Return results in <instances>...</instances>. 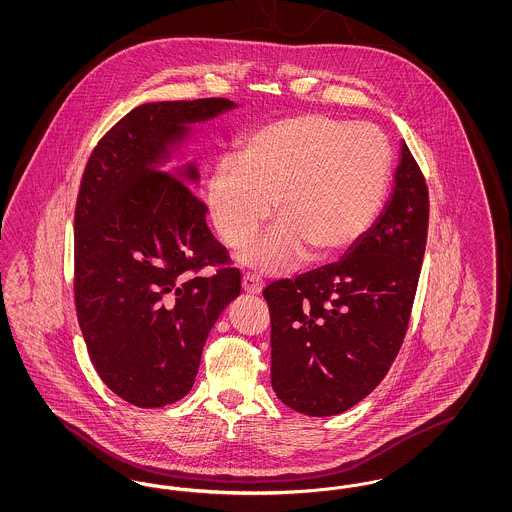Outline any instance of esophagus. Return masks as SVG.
<instances>
[{
  "label": "esophagus",
  "instance_id": "obj_1",
  "mask_svg": "<svg viewBox=\"0 0 512 512\" xmlns=\"http://www.w3.org/2000/svg\"><path fill=\"white\" fill-rule=\"evenodd\" d=\"M242 288H244V292L249 293V295H259L261 290H263V282L259 280V276L247 272V274H244V278H242Z\"/></svg>",
  "mask_w": 512,
  "mask_h": 512
}]
</instances>
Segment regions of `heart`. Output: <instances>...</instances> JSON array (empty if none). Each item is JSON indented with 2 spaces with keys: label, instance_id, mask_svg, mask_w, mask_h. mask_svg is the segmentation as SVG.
Returning <instances> with one entry per match:
<instances>
[{
  "label": "heart",
  "instance_id": "heart-1",
  "mask_svg": "<svg viewBox=\"0 0 512 512\" xmlns=\"http://www.w3.org/2000/svg\"><path fill=\"white\" fill-rule=\"evenodd\" d=\"M391 149L372 124L305 113L268 122L245 136L242 153L211 167L205 199L209 220L230 247L247 244L276 220L240 261L259 272L340 255L376 217L388 188Z\"/></svg>",
  "mask_w": 512,
  "mask_h": 512
}]
</instances>
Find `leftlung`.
Instances as JSON below:
<instances>
[{
  "mask_svg": "<svg viewBox=\"0 0 512 512\" xmlns=\"http://www.w3.org/2000/svg\"><path fill=\"white\" fill-rule=\"evenodd\" d=\"M428 234V188L401 142L390 199L338 263L265 288L270 382L297 413L340 414L388 374L405 338Z\"/></svg>",
  "mask_w": 512,
  "mask_h": 512,
  "instance_id": "1",
  "label": "left lung"
}]
</instances>
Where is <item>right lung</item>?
<instances>
[{
	"mask_svg": "<svg viewBox=\"0 0 512 512\" xmlns=\"http://www.w3.org/2000/svg\"><path fill=\"white\" fill-rule=\"evenodd\" d=\"M230 99L153 101L124 115L90 155L74 213V301L99 378L142 409L194 386L205 340L242 290L195 195L199 171L178 159L195 124ZM177 161L174 162L173 159Z\"/></svg>",
	"mask_w": 512,
	"mask_h": 512,
	"instance_id": "1",
	"label": "right lung"
}]
</instances>
